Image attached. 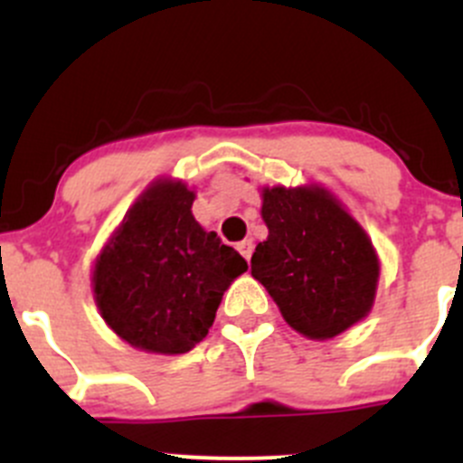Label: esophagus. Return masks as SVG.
I'll return each mask as SVG.
<instances>
[{"label": "esophagus", "mask_w": 463, "mask_h": 463, "mask_svg": "<svg viewBox=\"0 0 463 463\" xmlns=\"http://www.w3.org/2000/svg\"><path fill=\"white\" fill-rule=\"evenodd\" d=\"M237 250H240V253L244 255L246 260H250V255H253V241H250V240L240 241V244H237Z\"/></svg>", "instance_id": "34e87169"}]
</instances>
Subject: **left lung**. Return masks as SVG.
Instances as JSON below:
<instances>
[{"label": "left lung", "mask_w": 463, "mask_h": 463, "mask_svg": "<svg viewBox=\"0 0 463 463\" xmlns=\"http://www.w3.org/2000/svg\"><path fill=\"white\" fill-rule=\"evenodd\" d=\"M269 237L250 258V273L311 340L343 334L370 314L378 258L370 237L325 188H264Z\"/></svg>", "instance_id": "1"}]
</instances>
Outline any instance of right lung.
Segmentation results:
<instances>
[{
  "mask_svg": "<svg viewBox=\"0 0 463 463\" xmlns=\"http://www.w3.org/2000/svg\"><path fill=\"white\" fill-rule=\"evenodd\" d=\"M194 193L161 179L129 208L93 266V298L132 347L185 354L213 326L223 291L249 264L193 217Z\"/></svg>",
  "mask_w": 463,
  "mask_h": 463,
  "instance_id": "add662e5",
  "label": "right lung"
}]
</instances>
